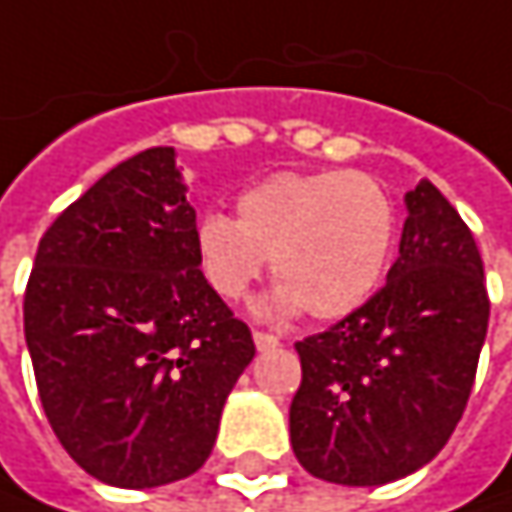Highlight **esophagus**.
Masks as SVG:
<instances>
[{"instance_id": "obj_1", "label": "esophagus", "mask_w": 512, "mask_h": 512, "mask_svg": "<svg viewBox=\"0 0 512 512\" xmlns=\"http://www.w3.org/2000/svg\"><path fill=\"white\" fill-rule=\"evenodd\" d=\"M253 344L259 352H271V349L279 347V338L276 335H268V332H253Z\"/></svg>"}]
</instances>
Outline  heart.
<instances>
[{"instance_id": "obj_1", "label": "heart", "mask_w": 512, "mask_h": 512, "mask_svg": "<svg viewBox=\"0 0 512 512\" xmlns=\"http://www.w3.org/2000/svg\"><path fill=\"white\" fill-rule=\"evenodd\" d=\"M396 244V206L361 171H276L238 198V218L203 212L195 227L201 271L215 294L238 300L265 271L279 279L256 314L285 320L309 309L338 320L382 285Z\"/></svg>"}]
</instances>
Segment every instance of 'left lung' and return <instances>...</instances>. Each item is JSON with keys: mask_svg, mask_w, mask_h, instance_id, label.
Returning a JSON list of instances; mask_svg holds the SVG:
<instances>
[{"mask_svg": "<svg viewBox=\"0 0 512 512\" xmlns=\"http://www.w3.org/2000/svg\"><path fill=\"white\" fill-rule=\"evenodd\" d=\"M405 209L382 291L294 344L303 382L291 446L329 484L382 487L422 469L452 437L475 382L490 323L475 238L428 180L405 192Z\"/></svg>", "mask_w": 512, "mask_h": 512, "instance_id": "obj_1", "label": "left lung"}]
</instances>
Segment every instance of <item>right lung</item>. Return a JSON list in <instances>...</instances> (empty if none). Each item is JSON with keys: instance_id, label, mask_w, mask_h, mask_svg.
<instances>
[{"instance_id": "1", "label": "right lung", "mask_w": 512, "mask_h": 512, "mask_svg": "<svg viewBox=\"0 0 512 512\" xmlns=\"http://www.w3.org/2000/svg\"><path fill=\"white\" fill-rule=\"evenodd\" d=\"M174 148L110 168L57 215L25 288V344L60 446L92 478L151 490L198 472L250 329L201 271Z\"/></svg>"}]
</instances>
